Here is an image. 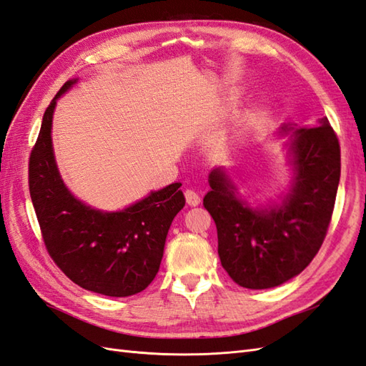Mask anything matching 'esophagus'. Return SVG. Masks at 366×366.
<instances>
[{
  "label": "esophagus",
  "mask_w": 366,
  "mask_h": 366,
  "mask_svg": "<svg viewBox=\"0 0 366 366\" xmlns=\"http://www.w3.org/2000/svg\"><path fill=\"white\" fill-rule=\"evenodd\" d=\"M184 199H186V203L189 206H197L200 203V195L197 194L195 191L192 189H186L184 191Z\"/></svg>",
  "instance_id": "34e87169"
}]
</instances>
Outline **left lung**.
<instances>
[{"label":"left lung","instance_id":"8db88e82","mask_svg":"<svg viewBox=\"0 0 366 366\" xmlns=\"http://www.w3.org/2000/svg\"><path fill=\"white\" fill-rule=\"evenodd\" d=\"M291 138L294 186L280 206L251 209L237 199L222 169L209 175L203 206L217 226L222 266L243 288H274L295 277L328 232L340 180L337 134L323 117L317 124L294 129Z\"/></svg>","mask_w":366,"mask_h":366}]
</instances>
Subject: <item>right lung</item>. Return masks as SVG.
I'll use <instances>...</instances> for the list:
<instances>
[{"instance_id":"add662e5","label":"right lung","mask_w":366,"mask_h":366,"mask_svg":"<svg viewBox=\"0 0 366 366\" xmlns=\"http://www.w3.org/2000/svg\"><path fill=\"white\" fill-rule=\"evenodd\" d=\"M43 117L29 157V192L51 259L69 279L87 291L127 297L146 290L159 272L164 242L174 217L184 206L182 183L152 192L120 212H100L67 191L52 152V114Z\"/></svg>"}]
</instances>
